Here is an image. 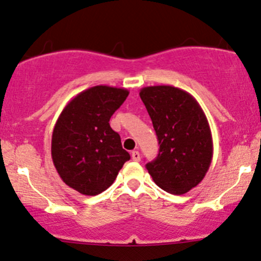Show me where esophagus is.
<instances>
[{"mask_svg": "<svg viewBox=\"0 0 261 261\" xmlns=\"http://www.w3.org/2000/svg\"><path fill=\"white\" fill-rule=\"evenodd\" d=\"M132 159H133L134 162H139V160H140V154H139L138 150L132 151Z\"/></svg>", "mask_w": 261, "mask_h": 261, "instance_id": "obj_1", "label": "esophagus"}]
</instances>
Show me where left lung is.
Instances as JSON below:
<instances>
[{
	"label": "left lung",
	"mask_w": 261,
	"mask_h": 261,
	"mask_svg": "<svg viewBox=\"0 0 261 261\" xmlns=\"http://www.w3.org/2000/svg\"><path fill=\"white\" fill-rule=\"evenodd\" d=\"M140 98L150 116L160 149L146 169L160 189L182 195L206 176L213 156L211 128L200 103L178 87H143Z\"/></svg>",
	"instance_id": "left-lung-1"
}]
</instances>
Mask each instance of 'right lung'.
Instances as JSON below:
<instances>
[{"label":"right lung","mask_w":261,"mask_h":261,"mask_svg":"<svg viewBox=\"0 0 261 261\" xmlns=\"http://www.w3.org/2000/svg\"><path fill=\"white\" fill-rule=\"evenodd\" d=\"M128 90L106 85L76 95L61 111L51 136V158L61 180L86 196L113 184L130 155L110 118L121 107Z\"/></svg>","instance_id":"right-lung-1"}]
</instances>
